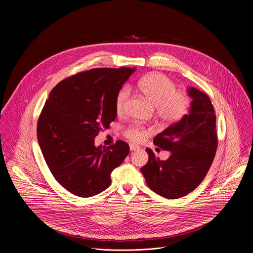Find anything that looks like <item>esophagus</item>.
<instances>
[{
    "label": "esophagus",
    "mask_w": 253,
    "mask_h": 253,
    "mask_svg": "<svg viewBox=\"0 0 253 253\" xmlns=\"http://www.w3.org/2000/svg\"><path fill=\"white\" fill-rule=\"evenodd\" d=\"M140 147L137 146V145H134V144H130V150L131 151H136V150H139Z\"/></svg>",
    "instance_id": "1"
}]
</instances>
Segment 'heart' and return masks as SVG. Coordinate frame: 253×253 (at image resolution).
<instances>
[{
  "label": "heart",
  "mask_w": 253,
  "mask_h": 253,
  "mask_svg": "<svg viewBox=\"0 0 253 253\" xmlns=\"http://www.w3.org/2000/svg\"><path fill=\"white\" fill-rule=\"evenodd\" d=\"M139 90L152 105L156 115L167 124H174L182 120L189 111L190 97L178 91L176 84L162 73H153L143 77L138 83ZM131 89L125 85L119 89L115 98V108L118 114H123L130 99ZM149 130L140 124H131L124 130V136L139 143L147 137Z\"/></svg>",
  "instance_id": "obj_1"
}]
</instances>
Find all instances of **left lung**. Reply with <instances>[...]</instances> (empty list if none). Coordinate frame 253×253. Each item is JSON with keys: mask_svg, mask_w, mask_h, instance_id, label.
<instances>
[{"mask_svg": "<svg viewBox=\"0 0 253 253\" xmlns=\"http://www.w3.org/2000/svg\"><path fill=\"white\" fill-rule=\"evenodd\" d=\"M193 99L189 113L155 136L153 142L171 155L160 160L147 148L148 162L141 172L150 189L168 199H177L193 191L205 178L217 149L216 116L209 97L188 88Z\"/></svg>", "mask_w": 253, "mask_h": 253, "instance_id": "8db88e82", "label": "left lung"}]
</instances>
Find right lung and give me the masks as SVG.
Instances as JSON below:
<instances>
[{
	"label": "right lung",
	"mask_w": 253,
	"mask_h": 253,
	"mask_svg": "<svg viewBox=\"0 0 253 253\" xmlns=\"http://www.w3.org/2000/svg\"><path fill=\"white\" fill-rule=\"evenodd\" d=\"M135 69L80 72L50 92L38 120V142L51 173L72 194L91 197L104 191L111 172L128 155L126 142L96 147L94 138L115 120L117 92Z\"/></svg>",
	"instance_id": "add662e5"
}]
</instances>
